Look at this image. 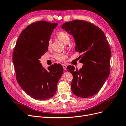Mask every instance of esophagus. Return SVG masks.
<instances>
[{
	"instance_id": "1",
	"label": "esophagus",
	"mask_w": 126,
	"mask_h": 126,
	"mask_svg": "<svg viewBox=\"0 0 126 126\" xmlns=\"http://www.w3.org/2000/svg\"><path fill=\"white\" fill-rule=\"evenodd\" d=\"M62 66H63V69H64V70H66V69H67V66L66 65V64H63Z\"/></svg>"
}]
</instances>
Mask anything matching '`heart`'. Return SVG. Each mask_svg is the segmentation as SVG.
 I'll use <instances>...</instances> for the list:
<instances>
[{
    "label": "heart",
    "instance_id": "heart-1",
    "mask_svg": "<svg viewBox=\"0 0 126 126\" xmlns=\"http://www.w3.org/2000/svg\"><path fill=\"white\" fill-rule=\"evenodd\" d=\"M57 38L59 40H60L64 44H68L70 41V37L68 34L63 31L59 32L57 34ZM51 45V41L49 40L48 42V47L49 48H50ZM54 58L60 62H64L65 61L66 58H67V55L66 54H58L56 53L54 55Z\"/></svg>",
    "mask_w": 126,
    "mask_h": 126
}]
</instances>
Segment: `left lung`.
Wrapping results in <instances>:
<instances>
[{"label":"left lung","mask_w":126,"mask_h":126,"mask_svg":"<svg viewBox=\"0 0 126 126\" xmlns=\"http://www.w3.org/2000/svg\"><path fill=\"white\" fill-rule=\"evenodd\" d=\"M62 28L74 37L75 50L82 54L79 57L83 64L81 69L75 70L72 66L67 68L73 76L72 92L80 98L92 97L100 90L110 74L111 52L108 41L100 28L86 21L65 22Z\"/></svg>","instance_id":"8db88e82"}]
</instances>
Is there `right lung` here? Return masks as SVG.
Segmentation results:
<instances>
[{
	"instance_id": "right-lung-1",
	"label": "right lung",
	"mask_w": 126,
	"mask_h": 126,
	"mask_svg": "<svg viewBox=\"0 0 126 126\" xmlns=\"http://www.w3.org/2000/svg\"><path fill=\"white\" fill-rule=\"evenodd\" d=\"M57 23L39 21L22 30L15 47L13 61L19 85L27 94L36 100L51 98L63 69L60 64L42 66L39 59L48 51V42Z\"/></svg>"
}]
</instances>
